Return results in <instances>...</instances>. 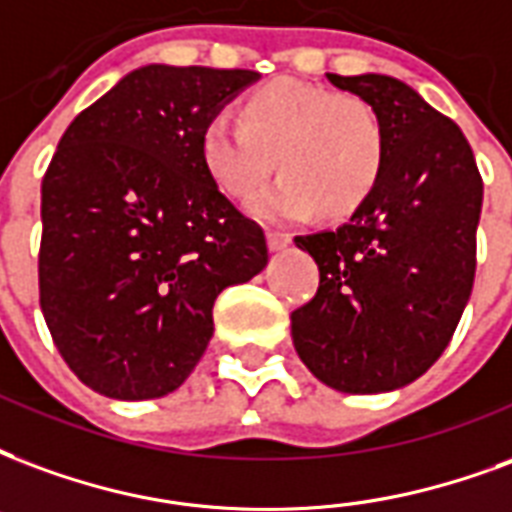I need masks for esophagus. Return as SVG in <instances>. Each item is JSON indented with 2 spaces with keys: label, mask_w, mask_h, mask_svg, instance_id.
I'll return each mask as SVG.
<instances>
[{
  "label": "esophagus",
  "mask_w": 512,
  "mask_h": 512,
  "mask_svg": "<svg viewBox=\"0 0 512 512\" xmlns=\"http://www.w3.org/2000/svg\"><path fill=\"white\" fill-rule=\"evenodd\" d=\"M266 241L271 252H279V249H285V246L293 241V236H290V233H282V230H268Z\"/></svg>",
  "instance_id": "esophagus-1"
}]
</instances>
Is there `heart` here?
Here are the masks:
<instances>
[{
    "mask_svg": "<svg viewBox=\"0 0 512 512\" xmlns=\"http://www.w3.org/2000/svg\"><path fill=\"white\" fill-rule=\"evenodd\" d=\"M238 119L219 113L200 135L208 176L227 198L244 200L271 176L285 173L252 200L263 219H304L317 208L347 217L363 206L385 168V124L358 94L279 78L241 102Z\"/></svg>",
    "mask_w": 512,
    "mask_h": 512,
    "instance_id": "heart-1",
    "label": "heart"
}]
</instances>
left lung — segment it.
<instances>
[{"label":"left lung","instance_id":"8db88e82","mask_svg":"<svg viewBox=\"0 0 512 512\" xmlns=\"http://www.w3.org/2000/svg\"><path fill=\"white\" fill-rule=\"evenodd\" d=\"M328 81L385 124V168L350 222L298 236L320 268L290 314L306 369L342 393H382L429 372L453 339L478 266L483 179L464 132L391 75Z\"/></svg>","mask_w":512,"mask_h":512}]
</instances>
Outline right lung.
I'll return each mask as SVG.
<instances>
[{
  "label": "right lung",
  "instance_id": "right-lung-1",
  "mask_svg": "<svg viewBox=\"0 0 512 512\" xmlns=\"http://www.w3.org/2000/svg\"><path fill=\"white\" fill-rule=\"evenodd\" d=\"M255 70L149 64L73 119L43 176L40 309L92 391L160 399L198 366L214 301L268 263L219 192L200 135Z\"/></svg>",
  "mask_w": 512,
  "mask_h": 512
}]
</instances>
